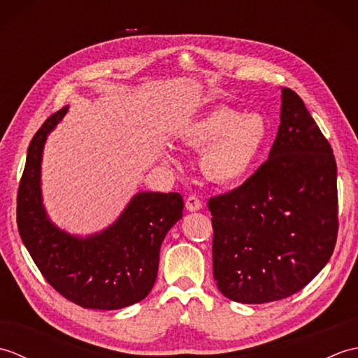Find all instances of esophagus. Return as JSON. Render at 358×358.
I'll list each match as a JSON object with an SVG mask.
<instances>
[{
  "mask_svg": "<svg viewBox=\"0 0 358 358\" xmlns=\"http://www.w3.org/2000/svg\"><path fill=\"white\" fill-rule=\"evenodd\" d=\"M201 208H203V203H201L199 196H195V195L187 196V199H186V209L189 212H196V210H200Z\"/></svg>",
  "mask_w": 358,
  "mask_h": 358,
  "instance_id": "obj_1",
  "label": "esophagus"
}]
</instances>
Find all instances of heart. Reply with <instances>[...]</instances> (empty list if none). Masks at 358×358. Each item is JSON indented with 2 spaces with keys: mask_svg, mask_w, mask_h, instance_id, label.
<instances>
[{
  "mask_svg": "<svg viewBox=\"0 0 358 358\" xmlns=\"http://www.w3.org/2000/svg\"><path fill=\"white\" fill-rule=\"evenodd\" d=\"M271 124L262 113L215 108L187 123L180 138L201 152V171L217 185H237L260 162L271 140Z\"/></svg>",
  "mask_w": 358,
  "mask_h": 358,
  "instance_id": "b5f03b06",
  "label": "heart"
}]
</instances>
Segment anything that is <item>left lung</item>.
<instances>
[{
	"label": "left lung",
	"instance_id": "left-lung-1",
	"mask_svg": "<svg viewBox=\"0 0 358 358\" xmlns=\"http://www.w3.org/2000/svg\"><path fill=\"white\" fill-rule=\"evenodd\" d=\"M208 208L214 278L229 300L286 299L329 262L338 232L336 157L294 90L281 89L268 159L237 189L212 196Z\"/></svg>",
	"mask_w": 358,
	"mask_h": 358
}]
</instances>
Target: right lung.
<instances>
[{"label": "right lung", "mask_w": 358, "mask_h": 358, "mask_svg": "<svg viewBox=\"0 0 358 358\" xmlns=\"http://www.w3.org/2000/svg\"><path fill=\"white\" fill-rule=\"evenodd\" d=\"M69 110L53 113L29 144L17 196L21 240L48 283L75 305L113 310L138 303L150 292L158 272L159 248L183 217L178 192H138L115 223L77 237L53 224L41 196V162L48 135Z\"/></svg>", "instance_id": "obj_1"}]
</instances>
